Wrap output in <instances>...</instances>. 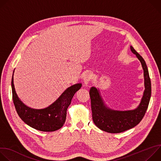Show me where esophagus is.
<instances>
[{
	"label": "esophagus",
	"mask_w": 161,
	"mask_h": 161,
	"mask_svg": "<svg viewBox=\"0 0 161 161\" xmlns=\"http://www.w3.org/2000/svg\"><path fill=\"white\" fill-rule=\"evenodd\" d=\"M92 77H93V75H92V73H90V72H87L84 76H83V81H84V83L87 85L88 84H89L90 80L92 79Z\"/></svg>",
	"instance_id": "esophagus-1"
}]
</instances>
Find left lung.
<instances>
[{"label": "left lung", "instance_id": "8db88e82", "mask_svg": "<svg viewBox=\"0 0 161 161\" xmlns=\"http://www.w3.org/2000/svg\"><path fill=\"white\" fill-rule=\"evenodd\" d=\"M130 50L141 62L144 72L145 89L137 108L128 111L113 110L104 104L99 90L96 87H92L89 92L94 123L102 130L109 133H120L137 125L145 116L149 104L151 97V81L147 64L143 57L132 46Z\"/></svg>", "mask_w": 161, "mask_h": 161}]
</instances>
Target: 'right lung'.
Returning a JSON list of instances; mask_svg holds the SVG:
<instances>
[{"label":"right lung","instance_id":"1","mask_svg":"<svg viewBox=\"0 0 161 161\" xmlns=\"http://www.w3.org/2000/svg\"><path fill=\"white\" fill-rule=\"evenodd\" d=\"M81 85V83H78L67 88L50 106L44 109H37L27 106L18 98L14 86L13 75L11 87L14 105L20 119L28 125L41 131H55L64 125L67 109L74 95L80 89Z\"/></svg>","mask_w":161,"mask_h":161}]
</instances>
